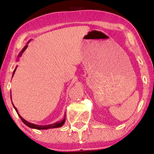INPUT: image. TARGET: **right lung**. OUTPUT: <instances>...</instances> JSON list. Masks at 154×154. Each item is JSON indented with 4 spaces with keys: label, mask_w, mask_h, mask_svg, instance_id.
I'll return each mask as SVG.
<instances>
[{
    "label": "right lung",
    "mask_w": 154,
    "mask_h": 154,
    "mask_svg": "<svg viewBox=\"0 0 154 154\" xmlns=\"http://www.w3.org/2000/svg\"><path fill=\"white\" fill-rule=\"evenodd\" d=\"M29 42H30V41L28 42V44L29 43ZM27 48H28V45H25V46L24 47V48H23V50H21L20 53L18 54V55H17V60H18L19 57H21V55H22V54L23 53V52H24L25 50L27 49ZM17 67V66H16V67H15L14 71H13V75H14L15 72V70H16ZM12 104H13V102H12ZM13 107H14L15 111H16V112L17 113V114H18L19 117L20 118V119L22 120V122H23V123H24L26 126H28V127L31 128V129H35L40 130V129H53V128H59V127H61V126H63L64 125V124H65V118L63 119V120L61 121V122H55V123H54V124H48V125H37V124L30 123V122H28V121H26L25 119H23V118L22 117V116H21L20 115V114H19L18 112H17V109H16V107H15V106H14V105H13Z\"/></svg>",
    "instance_id": "obj_1"
}]
</instances>
